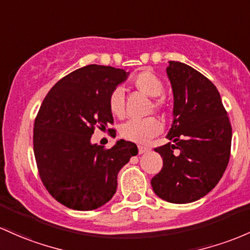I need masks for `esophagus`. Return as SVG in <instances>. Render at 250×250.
<instances>
[{"mask_svg": "<svg viewBox=\"0 0 250 250\" xmlns=\"http://www.w3.org/2000/svg\"><path fill=\"white\" fill-rule=\"evenodd\" d=\"M149 150V148L148 147H145V146H139V154H144V153H146Z\"/></svg>", "mask_w": 250, "mask_h": 250, "instance_id": "obj_1", "label": "esophagus"}]
</instances>
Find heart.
I'll return each mask as SVG.
<instances>
[{"label": "heart", "instance_id": "heart-1", "mask_svg": "<svg viewBox=\"0 0 250 250\" xmlns=\"http://www.w3.org/2000/svg\"><path fill=\"white\" fill-rule=\"evenodd\" d=\"M131 84L140 92L148 97H158L164 92V84L152 71H141L131 79ZM109 109L111 114L116 117H123L125 114V94L121 87H115L111 91L108 100ZM153 106L156 110H163L165 102L163 98H156L153 102ZM163 130V123L156 117H147L144 120H129L123 123L120 128V134L123 139L136 144H147L150 139L160 134Z\"/></svg>", "mask_w": 250, "mask_h": 250}]
</instances>
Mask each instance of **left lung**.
Segmentation results:
<instances>
[{
  "label": "left lung",
  "mask_w": 250,
  "mask_h": 250,
  "mask_svg": "<svg viewBox=\"0 0 250 250\" xmlns=\"http://www.w3.org/2000/svg\"><path fill=\"white\" fill-rule=\"evenodd\" d=\"M167 76L173 90V123L168 144L156 147L164 165L150 180L164 201H198L217 185L231 147V125L217 87L201 72L169 62Z\"/></svg>",
  "instance_id": "1"
}]
</instances>
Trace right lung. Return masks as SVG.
Here are the masks:
<instances>
[{
	"instance_id": "right-lung-1",
	"label": "right lung",
	"mask_w": 250,
	"mask_h": 250,
	"mask_svg": "<svg viewBox=\"0 0 250 250\" xmlns=\"http://www.w3.org/2000/svg\"><path fill=\"white\" fill-rule=\"evenodd\" d=\"M128 75L103 65L78 68L49 90L35 117L33 145L41 182L70 209L95 210L110 201L120 169L138 154L130 141L120 140L109 149L90 141L96 127L104 130L114 123L109 96Z\"/></svg>"
}]
</instances>
